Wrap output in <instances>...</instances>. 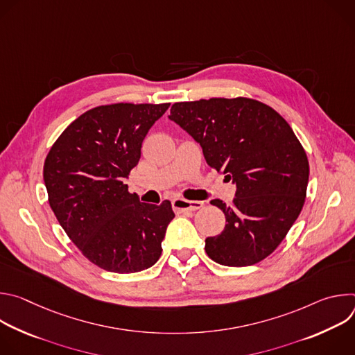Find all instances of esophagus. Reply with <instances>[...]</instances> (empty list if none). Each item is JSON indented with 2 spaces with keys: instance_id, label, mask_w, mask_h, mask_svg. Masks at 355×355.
Listing matches in <instances>:
<instances>
[{
  "instance_id": "34e87169",
  "label": "esophagus",
  "mask_w": 355,
  "mask_h": 355,
  "mask_svg": "<svg viewBox=\"0 0 355 355\" xmlns=\"http://www.w3.org/2000/svg\"><path fill=\"white\" fill-rule=\"evenodd\" d=\"M200 208H204V202L202 200H187L182 198H177L173 200V209L177 214H184V212H193Z\"/></svg>"
}]
</instances>
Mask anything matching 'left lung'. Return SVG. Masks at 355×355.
<instances>
[{"label":"left lung","mask_w":355,"mask_h":355,"mask_svg":"<svg viewBox=\"0 0 355 355\" xmlns=\"http://www.w3.org/2000/svg\"><path fill=\"white\" fill-rule=\"evenodd\" d=\"M204 151L207 163L236 184L223 211L226 226L205 240L218 264L247 267L279 245L305 204L309 162L288 122L271 107L250 98H211L175 103L168 116Z\"/></svg>","instance_id":"left-lung-1"}]
</instances>
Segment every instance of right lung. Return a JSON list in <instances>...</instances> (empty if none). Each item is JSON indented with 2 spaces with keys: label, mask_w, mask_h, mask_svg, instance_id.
<instances>
[{
  "label": "right lung",
  "mask_w": 355,
  "mask_h": 355,
  "mask_svg": "<svg viewBox=\"0 0 355 355\" xmlns=\"http://www.w3.org/2000/svg\"><path fill=\"white\" fill-rule=\"evenodd\" d=\"M170 104H112L71 122L50 148L49 204L83 254L99 268L132 274L155 266L175 216L171 202L143 204L123 180L137 166L148 129Z\"/></svg>",
  "instance_id": "obj_1"
}]
</instances>
